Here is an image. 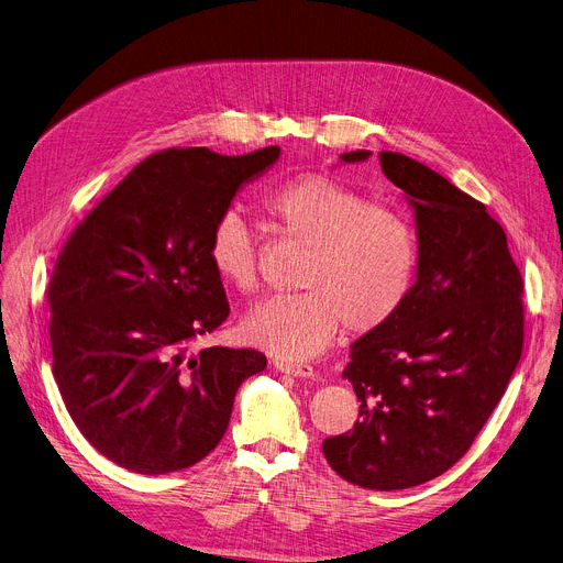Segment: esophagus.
Returning a JSON list of instances; mask_svg holds the SVG:
<instances>
[{
	"instance_id": "obj_1",
	"label": "esophagus",
	"mask_w": 563,
	"mask_h": 563,
	"mask_svg": "<svg viewBox=\"0 0 563 563\" xmlns=\"http://www.w3.org/2000/svg\"><path fill=\"white\" fill-rule=\"evenodd\" d=\"M274 367L278 372L291 374V376H299V378H312L314 376V367L308 363H287V361H276Z\"/></svg>"
}]
</instances>
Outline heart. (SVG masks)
Masks as SVG:
<instances>
[{"label":"heart","mask_w":563,"mask_h":563,"mask_svg":"<svg viewBox=\"0 0 563 563\" xmlns=\"http://www.w3.org/2000/svg\"><path fill=\"white\" fill-rule=\"evenodd\" d=\"M262 207L310 255L299 280L306 291L276 294L246 312L242 331L251 344L283 361H308L342 321L367 333L399 312L418 269V240L404 217L319 173L266 191ZM207 253L223 283L236 291L257 287L255 230L240 210L217 219Z\"/></svg>","instance_id":"heart-1"}]
</instances>
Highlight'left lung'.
Instances as JSON below:
<instances>
[{
	"label": "left lung",
	"mask_w": 563,
	"mask_h": 563,
	"mask_svg": "<svg viewBox=\"0 0 563 563\" xmlns=\"http://www.w3.org/2000/svg\"><path fill=\"white\" fill-rule=\"evenodd\" d=\"M378 162L416 217V283L390 321L351 344L342 376L358 420L321 450L342 479L401 490L450 470L505 395L522 353L525 289L505 230L479 200L401 153Z\"/></svg>",
	"instance_id": "obj_1"
}]
</instances>
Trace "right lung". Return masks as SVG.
Listing matches in <instances>:
<instances>
[{
    "label": "right lung",
    "mask_w": 563,
    "mask_h": 563,
    "mask_svg": "<svg viewBox=\"0 0 563 563\" xmlns=\"http://www.w3.org/2000/svg\"><path fill=\"white\" fill-rule=\"evenodd\" d=\"M280 157L170 147L143 159L64 246L49 280L52 374L91 445L139 475L210 454L236 388L266 367L255 349L191 344L230 314L210 234L244 185Z\"/></svg>",
    "instance_id": "obj_1"
}]
</instances>
